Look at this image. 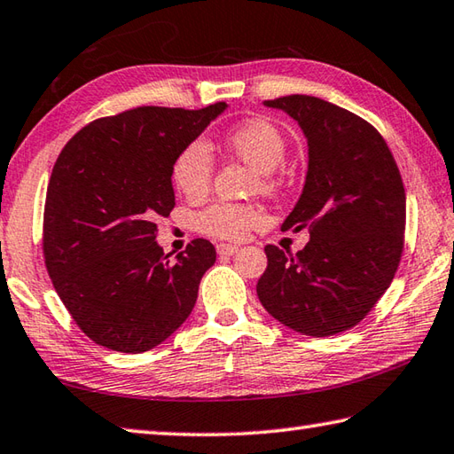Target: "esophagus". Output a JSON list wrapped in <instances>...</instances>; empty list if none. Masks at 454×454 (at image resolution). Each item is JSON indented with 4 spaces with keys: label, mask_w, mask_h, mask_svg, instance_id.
Wrapping results in <instances>:
<instances>
[{
    "label": "esophagus",
    "mask_w": 454,
    "mask_h": 454,
    "mask_svg": "<svg viewBox=\"0 0 454 454\" xmlns=\"http://www.w3.org/2000/svg\"><path fill=\"white\" fill-rule=\"evenodd\" d=\"M216 252H218L220 255H234V254L239 252V247H238V246H232V244H218V246H216Z\"/></svg>",
    "instance_id": "obj_1"
}]
</instances>
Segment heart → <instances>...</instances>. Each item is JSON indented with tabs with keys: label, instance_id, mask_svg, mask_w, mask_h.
<instances>
[{
	"label": "heart",
	"instance_id": "b5f03b06",
	"mask_svg": "<svg viewBox=\"0 0 454 454\" xmlns=\"http://www.w3.org/2000/svg\"><path fill=\"white\" fill-rule=\"evenodd\" d=\"M226 147L263 175L265 189H273L275 181L271 173L281 167L287 155V139L278 126L268 120L246 121L228 133ZM212 175H215V161L208 144L202 139L191 141L173 163V183L192 200L207 197ZM263 224L265 215L262 208L236 202H215L197 218L200 232L218 239H244L254 228Z\"/></svg>",
	"mask_w": 454,
	"mask_h": 454
}]
</instances>
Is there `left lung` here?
Returning a JSON list of instances; mask_svg holds the SVG:
<instances>
[{
    "label": "left lung",
    "instance_id": "8db88e82",
    "mask_svg": "<svg viewBox=\"0 0 454 454\" xmlns=\"http://www.w3.org/2000/svg\"><path fill=\"white\" fill-rule=\"evenodd\" d=\"M263 106L303 129V192L283 230L309 228L295 255L265 246L263 309L295 333L331 336L358 325L392 283L403 252L405 191L384 137L356 114L293 94Z\"/></svg>",
    "mask_w": 454,
    "mask_h": 454
}]
</instances>
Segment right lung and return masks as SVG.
I'll use <instances>...</instances> for the list:
<instances>
[{
    "label": "right lung",
    "instance_id": "1",
    "mask_svg": "<svg viewBox=\"0 0 454 454\" xmlns=\"http://www.w3.org/2000/svg\"><path fill=\"white\" fill-rule=\"evenodd\" d=\"M226 108L144 106L88 123L60 151L44 202V263L96 344L145 352L191 315L216 250L197 238L171 260L155 239L157 220L175 207L176 155Z\"/></svg>",
    "mask_w": 454,
    "mask_h": 454
}]
</instances>
